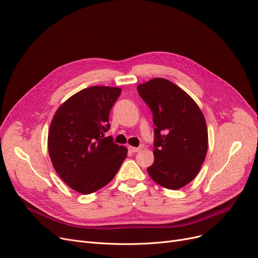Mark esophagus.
Segmentation results:
<instances>
[{"instance_id":"obj_1","label":"esophagus","mask_w":258,"mask_h":258,"mask_svg":"<svg viewBox=\"0 0 258 258\" xmlns=\"http://www.w3.org/2000/svg\"><path fill=\"white\" fill-rule=\"evenodd\" d=\"M128 149H129V151H131V152H138V151H140L141 149H143V146H140V147H131V146H128Z\"/></svg>"}]
</instances>
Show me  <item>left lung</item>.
Segmentation results:
<instances>
[{
  "label": "left lung",
  "mask_w": 258,
  "mask_h": 258,
  "mask_svg": "<svg viewBox=\"0 0 258 258\" xmlns=\"http://www.w3.org/2000/svg\"><path fill=\"white\" fill-rule=\"evenodd\" d=\"M153 116L154 162L147 171L168 189H179L197 176L207 157L208 127L195 100L177 85L153 78L138 86Z\"/></svg>",
  "instance_id": "8db88e82"
}]
</instances>
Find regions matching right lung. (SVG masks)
I'll use <instances>...</instances> for the list:
<instances>
[{"label": "right lung", "mask_w": 258, "mask_h": 258, "mask_svg": "<svg viewBox=\"0 0 258 258\" xmlns=\"http://www.w3.org/2000/svg\"><path fill=\"white\" fill-rule=\"evenodd\" d=\"M121 89L94 86L77 92L61 105L51 119L47 147L59 177L80 194L104 187L115 177L127 148L111 137L110 110Z\"/></svg>", "instance_id": "obj_1"}]
</instances>
